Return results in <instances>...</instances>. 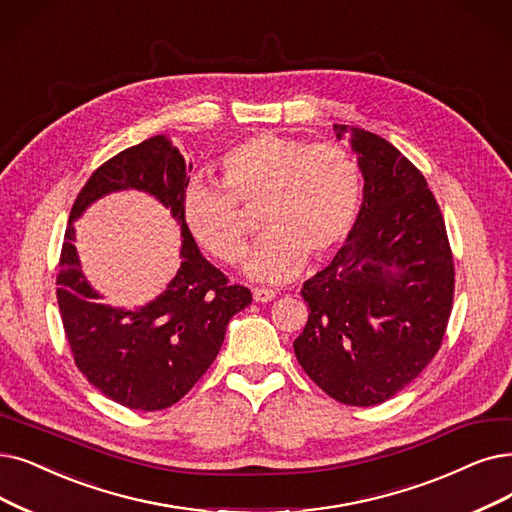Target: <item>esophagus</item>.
I'll use <instances>...</instances> for the list:
<instances>
[{"label":"esophagus","instance_id":"esophagus-1","mask_svg":"<svg viewBox=\"0 0 512 512\" xmlns=\"http://www.w3.org/2000/svg\"><path fill=\"white\" fill-rule=\"evenodd\" d=\"M252 296H254L256 302H271L277 294L273 290H269V288H254Z\"/></svg>","mask_w":512,"mask_h":512}]
</instances>
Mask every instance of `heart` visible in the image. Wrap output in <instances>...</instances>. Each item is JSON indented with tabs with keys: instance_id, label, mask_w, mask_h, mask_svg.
Returning a JSON list of instances; mask_svg holds the SVG:
<instances>
[{
	"instance_id": "b5f03b06",
	"label": "heart",
	"mask_w": 512,
	"mask_h": 512,
	"mask_svg": "<svg viewBox=\"0 0 512 512\" xmlns=\"http://www.w3.org/2000/svg\"><path fill=\"white\" fill-rule=\"evenodd\" d=\"M222 185L191 180L180 201L182 220L203 250L227 264L248 252L250 227L241 206L262 201V235L245 262L256 281L294 279L313 256L338 250L353 231L363 174L351 151L311 140L256 134L220 157Z\"/></svg>"
}]
</instances>
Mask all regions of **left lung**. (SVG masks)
Returning a JSON list of instances; mask_svg holds the SVG:
<instances>
[{"label": "left lung", "mask_w": 512, "mask_h": 512, "mask_svg": "<svg viewBox=\"0 0 512 512\" xmlns=\"http://www.w3.org/2000/svg\"><path fill=\"white\" fill-rule=\"evenodd\" d=\"M344 138L346 126H334ZM363 203L334 260L302 285L309 321L294 340L302 370L332 399L395 397L437 355L454 304V256L439 203L391 142L353 130Z\"/></svg>", "instance_id": "1"}]
</instances>
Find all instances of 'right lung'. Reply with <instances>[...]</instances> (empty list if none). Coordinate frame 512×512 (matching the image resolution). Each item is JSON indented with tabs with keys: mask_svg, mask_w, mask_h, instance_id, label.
<instances>
[{
	"mask_svg": "<svg viewBox=\"0 0 512 512\" xmlns=\"http://www.w3.org/2000/svg\"><path fill=\"white\" fill-rule=\"evenodd\" d=\"M191 163L166 136L142 140L92 172L79 191L56 273L60 319L79 372L111 401L155 412L178 403L214 363L227 325L252 302L243 285L201 256L182 220L180 201ZM121 188L151 192L181 222L183 264L169 290L136 312L113 310L80 275L72 220L102 194Z\"/></svg>",
	"mask_w": 512,
	"mask_h": 512,
	"instance_id": "1",
	"label": "right lung"
}]
</instances>
